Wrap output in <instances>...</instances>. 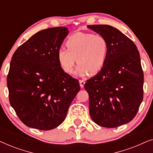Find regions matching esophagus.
<instances>
[{"mask_svg": "<svg viewBox=\"0 0 153 153\" xmlns=\"http://www.w3.org/2000/svg\"><path fill=\"white\" fill-rule=\"evenodd\" d=\"M79 84H80L81 88H83V87H84L85 81L83 80H79Z\"/></svg>", "mask_w": 153, "mask_h": 153, "instance_id": "obj_1", "label": "esophagus"}]
</instances>
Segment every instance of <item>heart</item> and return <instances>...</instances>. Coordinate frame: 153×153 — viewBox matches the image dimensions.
<instances>
[{
	"label": "heart",
	"mask_w": 153,
	"mask_h": 153,
	"mask_svg": "<svg viewBox=\"0 0 153 153\" xmlns=\"http://www.w3.org/2000/svg\"><path fill=\"white\" fill-rule=\"evenodd\" d=\"M67 49L60 48L58 60L64 72L72 74L77 61L76 72L85 76L97 74L102 70L108 56V46L106 39L100 35L77 33L66 41Z\"/></svg>",
	"instance_id": "heart-1"
}]
</instances>
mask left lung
Wrapping results in <instances>:
<instances>
[{
  "mask_svg": "<svg viewBox=\"0 0 153 153\" xmlns=\"http://www.w3.org/2000/svg\"><path fill=\"white\" fill-rule=\"evenodd\" d=\"M88 28L108 42L106 63L84 88L89 95V113L100 126L114 128L134 118L143 96V72L135 44L118 29L108 25Z\"/></svg>",
  "mask_w": 153,
  "mask_h": 153,
  "instance_id": "1",
  "label": "left lung"
}]
</instances>
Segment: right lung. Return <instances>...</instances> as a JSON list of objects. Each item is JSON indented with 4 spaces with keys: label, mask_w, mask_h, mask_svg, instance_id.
<instances>
[{
    "label": "right lung",
    "mask_w": 153,
    "mask_h": 153,
    "mask_svg": "<svg viewBox=\"0 0 153 153\" xmlns=\"http://www.w3.org/2000/svg\"><path fill=\"white\" fill-rule=\"evenodd\" d=\"M68 33L66 27L39 31L12 57L7 77L10 103L31 128L50 130L59 126L80 90L79 81L65 72L58 60Z\"/></svg>",
    "instance_id": "1"
}]
</instances>
